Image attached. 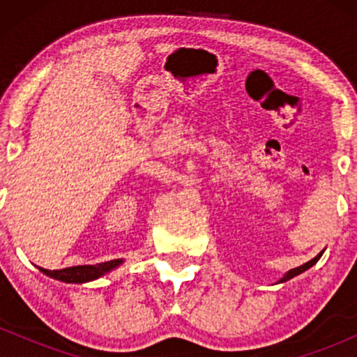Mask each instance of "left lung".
<instances>
[{
  "instance_id": "8db88e82",
  "label": "left lung",
  "mask_w": 357,
  "mask_h": 357,
  "mask_svg": "<svg viewBox=\"0 0 357 357\" xmlns=\"http://www.w3.org/2000/svg\"><path fill=\"white\" fill-rule=\"evenodd\" d=\"M322 253H324V252H321V253H319V255H317V257H315V258H312V260H310V261H307V264H304V265H301V267H297V268H292V270H289V272H287V275H285L284 278H282V280H280V282H287V280H289V278H292V277H296V275H298V273L305 272V270H307V268H310V267H312V265H315V264H317V260H319V258H321V257H322Z\"/></svg>"
}]
</instances>
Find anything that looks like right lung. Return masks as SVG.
<instances>
[{
	"instance_id": "right-lung-1",
	"label": "right lung",
	"mask_w": 357,
	"mask_h": 357,
	"mask_svg": "<svg viewBox=\"0 0 357 357\" xmlns=\"http://www.w3.org/2000/svg\"><path fill=\"white\" fill-rule=\"evenodd\" d=\"M119 264H121V260H110L96 265H77V267H68L61 270H47L42 267L38 268L40 272L47 273V275L56 278V280L68 282V284H82V282H90L93 278H99L105 272H109V270L116 268Z\"/></svg>"
}]
</instances>
